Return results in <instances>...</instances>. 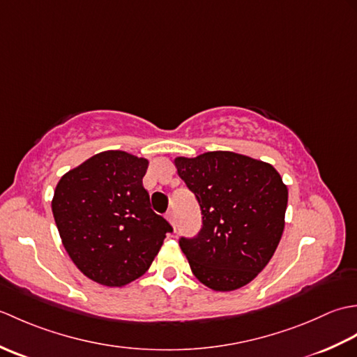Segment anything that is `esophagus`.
<instances>
[{"label":"esophagus","mask_w":357,"mask_h":357,"mask_svg":"<svg viewBox=\"0 0 357 357\" xmlns=\"http://www.w3.org/2000/svg\"><path fill=\"white\" fill-rule=\"evenodd\" d=\"M167 221H169L170 225L174 229V213L173 211H169V213H167Z\"/></svg>","instance_id":"34e87169"}]
</instances>
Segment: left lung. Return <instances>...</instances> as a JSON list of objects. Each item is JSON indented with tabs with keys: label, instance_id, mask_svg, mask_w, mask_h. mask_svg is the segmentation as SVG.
<instances>
[{
	"label": "left lung",
	"instance_id": "8db88e82",
	"mask_svg": "<svg viewBox=\"0 0 357 357\" xmlns=\"http://www.w3.org/2000/svg\"><path fill=\"white\" fill-rule=\"evenodd\" d=\"M173 164L202 211L198 236L179 241L193 275L215 291L252 282L284 233L288 188L280 174L268 162L222 150Z\"/></svg>",
	"mask_w": 357,
	"mask_h": 357
}]
</instances>
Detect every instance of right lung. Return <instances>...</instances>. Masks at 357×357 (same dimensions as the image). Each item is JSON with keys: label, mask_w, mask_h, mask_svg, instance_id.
Returning a JSON list of instances; mask_svg holds the SVG:
<instances>
[{"label": "right lung", "mask_w": 357, "mask_h": 357, "mask_svg": "<svg viewBox=\"0 0 357 357\" xmlns=\"http://www.w3.org/2000/svg\"><path fill=\"white\" fill-rule=\"evenodd\" d=\"M149 159L123 150L96 153L58 181L52 211L59 236L82 275L124 287L146 273L170 224L150 208L142 178Z\"/></svg>", "instance_id": "1"}]
</instances>
